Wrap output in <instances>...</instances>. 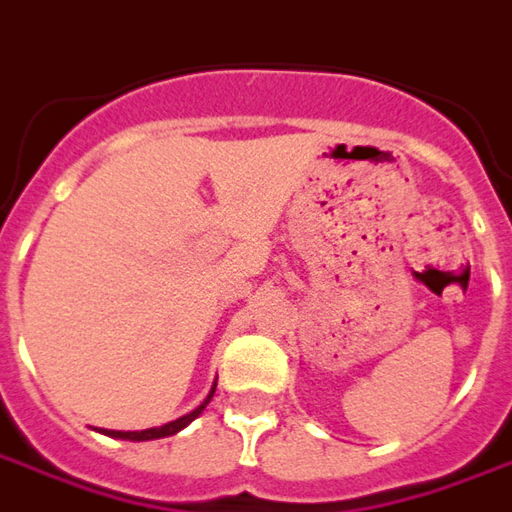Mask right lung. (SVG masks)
I'll return each mask as SVG.
<instances>
[{"label": "right lung", "instance_id": "1", "mask_svg": "<svg viewBox=\"0 0 512 512\" xmlns=\"http://www.w3.org/2000/svg\"><path fill=\"white\" fill-rule=\"evenodd\" d=\"M213 392H216V384L211 386V392H208V397L202 400L200 406L194 408V411H189V414H183V417L172 419V422H167V425H161V428H147V430H106L101 428V433L104 436H112V439H123V441H153V439H164V436H175L178 430H183L189 422H194V419L200 417L202 408L211 403Z\"/></svg>", "mask_w": 512, "mask_h": 512}]
</instances>
